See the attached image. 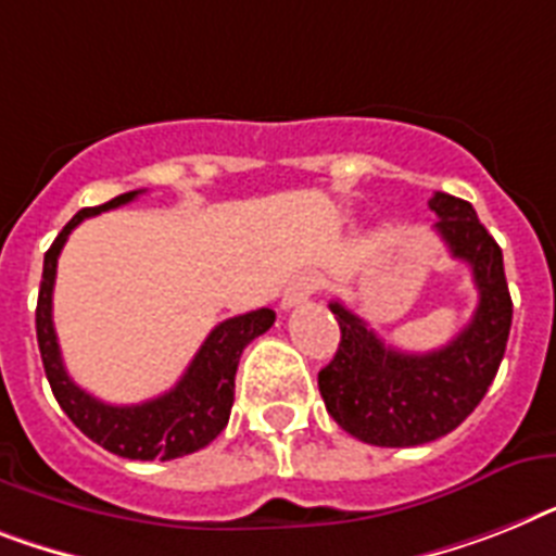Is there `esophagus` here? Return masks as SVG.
Masks as SVG:
<instances>
[{"label": "esophagus", "instance_id": "34e87169", "mask_svg": "<svg viewBox=\"0 0 556 556\" xmlns=\"http://www.w3.org/2000/svg\"><path fill=\"white\" fill-rule=\"evenodd\" d=\"M318 289H320V278H318V275H315V273L298 275L295 281H292V283H289V287H287V292H283L281 306H283V309H292V306L304 304L306 298L315 295Z\"/></svg>", "mask_w": 556, "mask_h": 556}]
</instances>
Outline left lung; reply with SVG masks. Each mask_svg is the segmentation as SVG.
I'll list each match as a JSON object with an SVG mask.
<instances>
[{"instance_id":"obj_1","label":"left lung","mask_w":556,"mask_h":556,"mask_svg":"<svg viewBox=\"0 0 556 556\" xmlns=\"http://www.w3.org/2000/svg\"><path fill=\"white\" fill-rule=\"evenodd\" d=\"M438 236L452 258L466 261L480 292L471 320L457 338L426 355L392 350L364 318L332 301L341 343L318 371L320 397L334 424L371 446H424L466 420L492 387L506 355L511 295L503 250L480 224L469 201L434 192Z\"/></svg>"}]
</instances>
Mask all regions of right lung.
Here are the masks:
<instances>
[{
  "mask_svg": "<svg viewBox=\"0 0 556 556\" xmlns=\"http://www.w3.org/2000/svg\"><path fill=\"white\" fill-rule=\"evenodd\" d=\"M139 192L141 190L124 192L108 204L85 206L64 224L56 241L45 252L39 304H36V341H39L41 364H45L50 389L56 394L64 415L76 424V429H81L102 448L118 454V457H127V460H176V457L199 452L224 432L232 401H236V369L241 352L247 343L273 327L275 312L255 309L218 324L206 334V341L201 343V350L195 352L176 387L153 401L110 406L76 387L64 369L56 329H53V283H56L59 252H62L67 236L85 218L104 213V210H116L136 199Z\"/></svg>",
  "mask_w": 556,
  "mask_h": 556,
  "instance_id": "right-lung-1",
  "label": "right lung"
}]
</instances>
